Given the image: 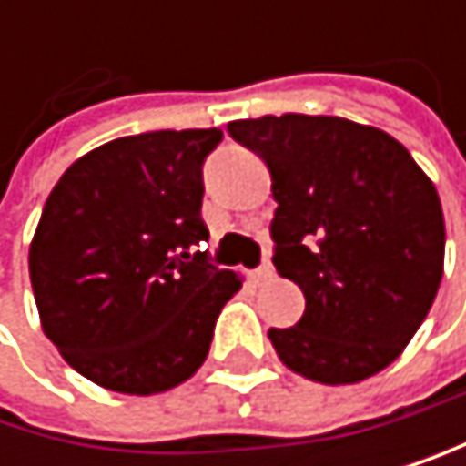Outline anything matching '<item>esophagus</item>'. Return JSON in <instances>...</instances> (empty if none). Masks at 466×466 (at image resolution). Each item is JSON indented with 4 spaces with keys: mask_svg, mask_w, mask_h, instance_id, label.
<instances>
[{
    "mask_svg": "<svg viewBox=\"0 0 466 466\" xmlns=\"http://www.w3.org/2000/svg\"><path fill=\"white\" fill-rule=\"evenodd\" d=\"M248 277H251V282H254V285H265L268 279L274 277V265L268 262V259H262V262H259V265L254 268V271H251Z\"/></svg>",
    "mask_w": 466,
    "mask_h": 466,
    "instance_id": "esophagus-1",
    "label": "esophagus"
}]
</instances>
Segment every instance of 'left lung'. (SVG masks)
Here are the masks:
<instances>
[{
	"instance_id": "1",
	"label": "left lung",
	"mask_w": 466,
	"mask_h": 466,
	"mask_svg": "<svg viewBox=\"0 0 466 466\" xmlns=\"http://www.w3.org/2000/svg\"><path fill=\"white\" fill-rule=\"evenodd\" d=\"M228 134L271 173L274 265L304 293V316L268 329L282 363L329 386L386 369L441 282L431 178L394 137L344 116L238 119Z\"/></svg>"
}]
</instances>
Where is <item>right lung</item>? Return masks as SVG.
Returning a JSON list of instances; mask_svg holds the SVG:
<instances>
[{
	"label": "right lung",
	"instance_id": "obj_1",
	"mask_svg": "<svg viewBox=\"0 0 466 466\" xmlns=\"http://www.w3.org/2000/svg\"><path fill=\"white\" fill-rule=\"evenodd\" d=\"M223 131L114 139L61 176L30 246L46 338L86 380L119 394L184 383L240 279L201 243L204 162Z\"/></svg>",
	"mask_w": 466,
	"mask_h": 466
}]
</instances>
